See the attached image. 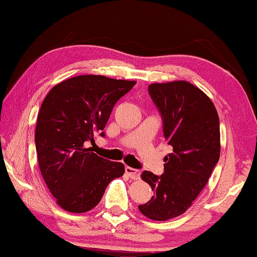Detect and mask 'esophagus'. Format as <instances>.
<instances>
[{
	"label": "esophagus",
	"mask_w": 257,
	"mask_h": 257,
	"mask_svg": "<svg viewBox=\"0 0 257 257\" xmlns=\"http://www.w3.org/2000/svg\"><path fill=\"white\" fill-rule=\"evenodd\" d=\"M125 173H127L128 176L133 180H138L141 177V172L138 169L132 168V167H125Z\"/></svg>",
	"instance_id": "esophagus-1"
}]
</instances>
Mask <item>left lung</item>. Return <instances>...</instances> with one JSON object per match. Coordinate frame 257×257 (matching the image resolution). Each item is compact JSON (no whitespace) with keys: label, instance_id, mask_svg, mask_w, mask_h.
<instances>
[{"label":"left lung","instance_id":"1","mask_svg":"<svg viewBox=\"0 0 257 257\" xmlns=\"http://www.w3.org/2000/svg\"><path fill=\"white\" fill-rule=\"evenodd\" d=\"M173 152L165 157L164 174L144 170L142 178L154 195L138 209L154 221L185 213L208 182L219 159V120L213 101L186 81L149 85Z\"/></svg>","mask_w":257,"mask_h":257}]
</instances>
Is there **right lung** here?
Listing matches in <instances>:
<instances>
[{"label": "right lung", "instance_id": "right-lung-1", "mask_svg": "<svg viewBox=\"0 0 257 257\" xmlns=\"http://www.w3.org/2000/svg\"><path fill=\"white\" fill-rule=\"evenodd\" d=\"M135 81L80 75L51 89L38 114L35 146L43 180L63 209L84 213L98 205L109 182L124 173L121 162L91 152L116 101Z\"/></svg>", "mask_w": 257, "mask_h": 257}]
</instances>
